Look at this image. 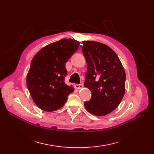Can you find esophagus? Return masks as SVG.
Listing matches in <instances>:
<instances>
[{"label":"esophagus","mask_w":154,"mask_h":154,"mask_svg":"<svg viewBox=\"0 0 154 154\" xmlns=\"http://www.w3.org/2000/svg\"><path fill=\"white\" fill-rule=\"evenodd\" d=\"M83 87V85L82 84H76L75 85V88H77V89H81Z\"/></svg>","instance_id":"1"}]
</instances>
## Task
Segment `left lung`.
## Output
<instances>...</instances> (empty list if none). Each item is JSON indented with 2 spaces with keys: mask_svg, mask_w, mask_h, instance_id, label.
Here are the masks:
<instances>
[{
  "mask_svg": "<svg viewBox=\"0 0 154 154\" xmlns=\"http://www.w3.org/2000/svg\"><path fill=\"white\" fill-rule=\"evenodd\" d=\"M82 52L87 63L84 86L92 93L85 101L87 110L97 116L112 112L122 101L125 92L126 74L118 55L109 46L83 41Z\"/></svg>",
  "mask_w": 154,
  "mask_h": 154,
  "instance_id": "1",
  "label": "left lung"
}]
</instances>
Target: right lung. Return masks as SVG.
<instances>
[{
    "mask_svg": "<svg viewBox=\"0 0 154 154\" xmlns=\"http://www.w3.org/2000/svg\"><path fill=\"white\" fill-rule=\"evenodd\" d=\"M80 42L63 38L45 46L32 58L26 83L36 106L47 112L64 105L74 88L64 82L67 71L66 63L76 52Z\"/></svg>",
    "mask_w": 154,
    "mask_h": 154,
    "instance_id": "1",
    "label": "right lung"
}]
</instances>
